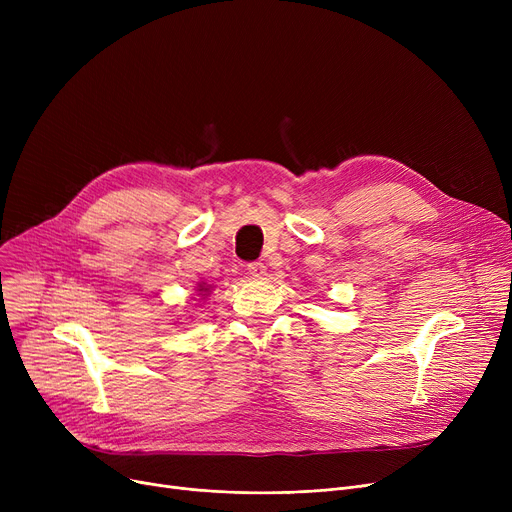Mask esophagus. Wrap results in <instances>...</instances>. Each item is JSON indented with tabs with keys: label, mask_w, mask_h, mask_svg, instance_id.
I'll return each instance as SVG.
<instances>
[{
	"label": "esophagus",
	"mask_w": 512,
	"mask_h": 512,
	"mask_svg": "<svg viewBox=\"0 0 512 512\" xmlns=\"http://www.w3.org/2000/svg\"><path fill=\"white\" fill-rule=\"evenodd\" d=\"M247 272H249L253 278H263L265 272H267V267H265L261 261H253V263L247 265Z\"/></svg>",
	"instance_id": "obj_1"
}]
</instances>
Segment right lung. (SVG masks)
Here are the masks:
<instances>
[{
  "instance_id": "right-lung-1",
  "label": "right lung",
  "mask_w": 512,
  "mask_h": 512,
  "mask_svg": "<svg viewBox=\"0 0 512 512\" xmlns=\"http://www.w3.org/2000/svg\"><path fill=\"white\" fill-rule=\"evenodd\" d=\"M201 290H205V288H201Z\"/></svg>"
}]
</instances>
